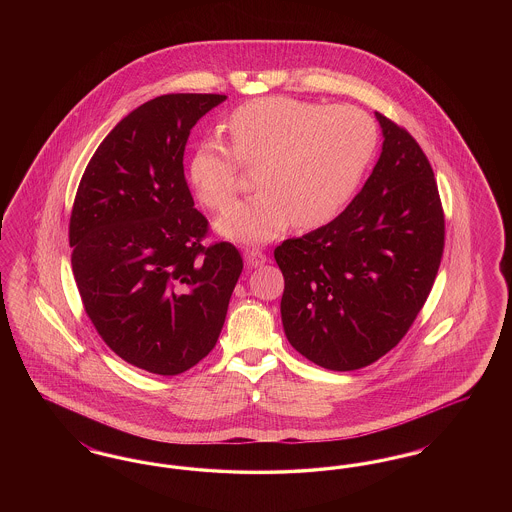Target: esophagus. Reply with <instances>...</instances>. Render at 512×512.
Instances as JSON below:
<instances>
[{
  "mask_svg": "<svg viewBox=\"0 0 512 512\" xmlns=\"http://www.w3.org/2000/svg\"><path fill=\"white\" fill-rule=\"evenodd\" d=\"M244 259L247 267L251 268L261 267V265L267 263V255L263 251H259V249H245Z\"/></svg>",
  "mask_w": 512,
  "mask_h": 512,
  "instance_id": "1",
  "label": "esophagus"
}]
</instances>
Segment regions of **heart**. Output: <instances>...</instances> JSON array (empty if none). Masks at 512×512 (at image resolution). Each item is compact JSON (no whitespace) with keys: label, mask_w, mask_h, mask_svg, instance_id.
I'll return each instance as SVG.
<instances>
[{"label":"heart","mask_w":512,"mask_h":512,"mask_svg":"<svg viewBox=\"0 0 512 512\" xmlns=\"http://www.w3.org/2000/svg\"><path fill=\"white\" fill-rule=\"evenodd\" d=\"M232 147L199 142L188 178L199 201L222 209L238 190L242 165L259 194L232 203L219 219L224 238L263 244L293 222L318 228L340 215L376 153L378 128L351 105L268 96L240 105L228 121Z\"/></svg>","instance_id":"obj_1"}]
</instances>
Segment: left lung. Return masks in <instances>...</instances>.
I'll return each instance as SVG.
<instances>
[{
  "instance_id": "1",
  "label": "left lung",
  "mask_w": 512,
  "mask_h": 512,
  "mask_svg": "<svg viewBox=\"0 0 512 512\" xmlns=\"http://www.w3.org/2000/svg\"><path fill=\"white\" fill-rule=\"evenodd\" d=\"M384 144L336 219L274 249L284 274L282 324L293 349L328 370H357L391 351L438 274L445 219L428 157L376 113Z\"/></svg>"
}]
</instances>
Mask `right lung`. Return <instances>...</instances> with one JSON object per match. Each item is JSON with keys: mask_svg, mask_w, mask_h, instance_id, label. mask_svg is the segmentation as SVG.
Listing matches in <instances>:
<instances>
[{"mask_svg": "<svg viewBox=\"0 0 512 512\" xmlns=\"http://www.w3.org/2000/svg\"><path fill=\"white\" fill-rule=\"evenodd\" d=\"M220 94H167L126 115L99 144L74 197L69 242L86 315L121 359L174 376L219 340L242 274L228 242L203 245L184 149Z\"/></svg>", "mask_w": 512, "mask_h": 512, "instance_id": "add662e5", "label": "right lung"}]
</instances>
